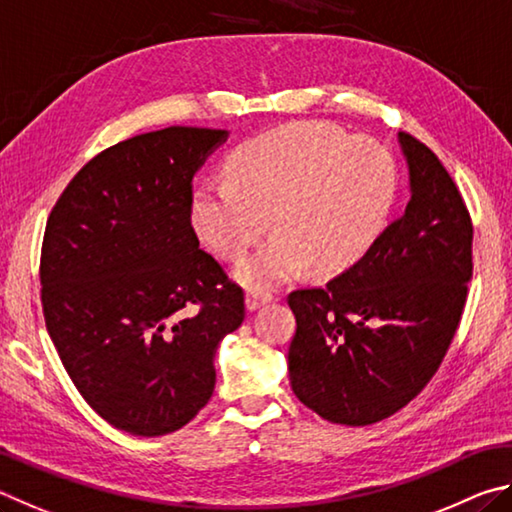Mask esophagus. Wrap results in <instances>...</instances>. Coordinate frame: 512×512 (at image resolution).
<instances>
[{"mask_svg":"<svg viewBox=\"0 0 512 512\" xmlns=\"http://www.w3.org/2000/svg\"><path fill=\"white\" fill-rule=\"evenodd\" d=\"M274 299L272 292H261V290H251L247 294V310H258L261 306H265V303H270Z\"/></svg>","mask_w":512,"mask_h":512,"instance_id":"34e87169","label":"esophagus"}]
</instances>
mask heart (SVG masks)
Wrapping results in <instances>:
<instances>
[{
	"label": "heart",
	"instance_id": "b5f03b06",
	"mask_svg": "<svg viewBox=\"0 0 512 512\" xmlns=\"http://www.w3.org/2000/svg\"><path fill=\"white\" fill-rule=\"evenodd\" d=\"M229 179L193 197V224L227 261H238L270 227L265 245L238 265L249 288H274L310 265L337 274L369 251L398 193L391 152L337 125L290 123L242 143Z\"/></svg>",
	"mask_w": 512,
	"mask_h": 512
}]
</instances>
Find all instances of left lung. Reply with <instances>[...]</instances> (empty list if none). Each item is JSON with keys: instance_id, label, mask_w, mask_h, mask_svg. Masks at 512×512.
<instances>
[{"instance_id": "1", "label": "left lung", "mask_w": 512, "mask_h": 512, "mask_svg": "<svg viewBox=\"0 0 512 512\" xmlns=\"http://www.w3.org/2000/svg\"><path fill=\"white\" fill-rule=\"evenodd\" d=\"M405 213L324 288L290 292L292 391L337 425H373L409 405L441 366L468 299L472 220L438 157L400 132Z\"/></svg>"}]
</instances>
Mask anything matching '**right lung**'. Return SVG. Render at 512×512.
Wrapping results in <instances>:
<instances>
[{
    "instance_id": "add662e5",
    "label": "right lung",
    "mask_w": 512,
    "mask_h": 512,
    "mask_svg": "<svg viewBox=\"0 0 512 512\" xmlns=\"http://www.w3.org/2000/svg\"><path fill=\"white\" fill-rule=\"evenodd\" d=\"M227 134L173 125L116 143L78 170L47 220L51 342L87 405L134 436L197 416L218 344L245 319V292L191 224L193 177Z\"/></svg>"
}]
</instances>
